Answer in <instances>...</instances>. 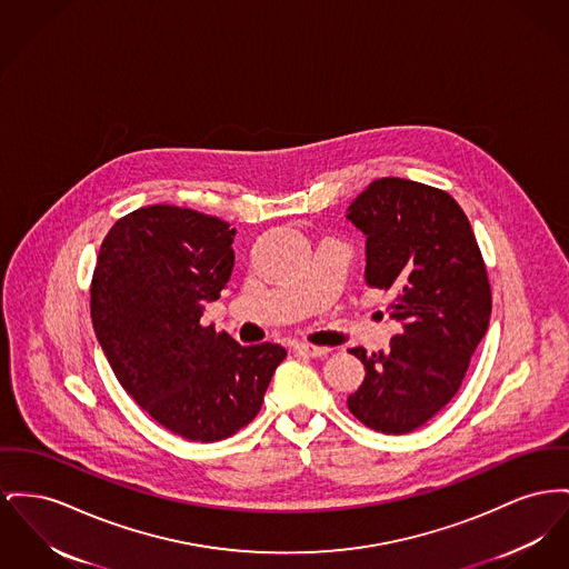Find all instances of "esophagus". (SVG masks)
<instances>
[{"label": "esophagus", "instance_id": "esophagus-1", "mask_svg": "<svg viewBox=\"0 0 569 569\" xmlns=\"http://www.w3.org/2000/svg\"><path fill=\"white\" fill-rule=\"evenodd\" d=\"M295 352H297V355H301V357L320 359V357H327V355H329V348H322V346H311V343H297V346H295Z\"/></svg>", "mask_w": 569, "mask_h": 569}]
</instances>
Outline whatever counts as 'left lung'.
Instances as JSON below:
<instances>
[{
	"label": "left lung",
	"instance_id": "8db88e82",
	"mask_svg": "<svg viewBox=\"0 0 569 569\" xmlns=\"http://www.w3.org/2000/svg\"><path fill=\"white\" fill-rule=\"evenodd\" d=\"M346 219L366 236V283L393 295L401 327L389 350H350L366 378L348 408L376 432L408 435L462 385L490 322L488 272L465 210L435 187L373 180Z\"/></svg>",
	"mask_w": 569,
	"mask_h": 569
}]
</instances>
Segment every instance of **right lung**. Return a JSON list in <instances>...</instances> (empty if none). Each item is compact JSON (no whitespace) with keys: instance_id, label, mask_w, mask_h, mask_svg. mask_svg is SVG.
I'll use <instances>...</instances> for the list:
<instances>
[{"instance_id":"1","label":"right lung","mask_w":569,"mask_h":569,"mask_svg":"<svg viewBox=\"0 0 569 569\" xmlns=\"http://www.w3.org/2000/svg\"><path fill=\"white\" fill-rule=\"evenodd\" d=\"M230 223L178 206H146L102 240L90 309L124 391L173 435L214 442L262 408L286 359L279 343L240 346L201 327L234 268Z\"/></svg>"}]
</instances>
